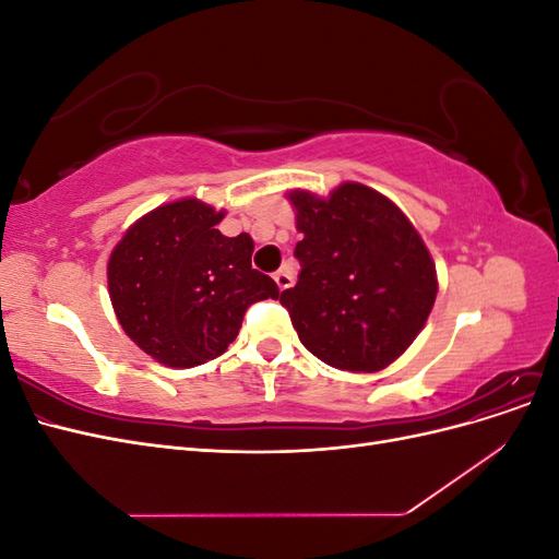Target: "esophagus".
Segmentation results:
<instances>
[{
  "label": "esophagus",
  "mask_w": 559,
  "mask_h": 559,
  "mask_svg": "<svg viewBox=\"0 0 559 559\" xmlns=\"http://www.w3.org/2000/svg\"><path fill=\"white\" fill-rule=\"evenodd\" d=\"M275 282H277V286H280V292H286V289H289V286L294 284V277H292L289 270L280 267L277 273H275Z\"/></svg>",
  "instance_id": "obj_1"
}]
</instances>
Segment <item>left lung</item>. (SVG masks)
<instances>
[{"mask_svg": "<svg viewBox=\"0 0 559 559\" xmlns=\"http://www.w3.org/2000/svg\"><path fill=\"white\" fill-rule=\"evenodd\" d=\"M302 240L298 282L280 302L317 359L376 373L425 329L438 282L431 253L392 200L364 183H341L324 200L292 191Z\"/></svg>", "mask_w": 559, "mask_h": 559, "instance_id": "8db88e82", "label": "left lung"}]
</instances>
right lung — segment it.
<instances>
[{
    "label": "right lung",
    "instance_id": "add662e5",
    "mask_svg": "<svg viewBox=\"0 0 559 559\" xmlns=\"http://www.w3.org/2000/svg\"><path fill=\"white\" fill-rule=\"evenodd\" d=\"M224 212L195 198L156 207L134 222L109 257L114 312L132 343L173 368L224 354L249 306L277 298V284L251 267L247 233L226 238Z\"/></svg>",
    "mask_w": 559,
    "mask_h": 559
}]
</instances>
